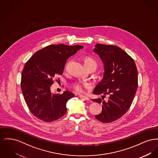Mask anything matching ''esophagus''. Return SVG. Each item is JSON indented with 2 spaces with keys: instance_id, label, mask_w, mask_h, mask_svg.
I'll use <instances>...</instances> for the list:
<instances>
[{
  "instance_id": "34e87169",
  "label": "esophagus",
  "mask_w": 158,
  "mask_h": 158,
  "mask_svg": "<svg viewBox=\"0 0 158 158\" xmlns=\"http://www.w3.org/2000/svg\"><path fill=\"white\" fill-rule=\"evenodd\" d=\"M79 97L80 98H83L86 101H89V98H88V97L86 96H85V95H79Z\"/></svg>"
}]
</instances>
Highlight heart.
Segmentation results:
<instances>
[{
	"label": "heart",
	"mask_w": 158,
	"mask_h": 158,
	"mask_svg": "<svg viewBox=\"0 0 158 158\" xmlns=\"http://www.w3.org/2000/svg\"><path fill=\"white\" fill-rule=\"evenodd\" d=\"M83 63L85 66L92 65L94 67H96L97 66V61L90 56L85 57L83 59ZM71 86L76 92L81 93L84 91L85 88L90 87L91 84L87 81H76L75 82L72 83Z\"/></svg>",
	"instance_id": "b5f03b06"
}]
</instances>
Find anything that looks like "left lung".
I'll use <instances>...</instances> for the list:
<instances>
[{"mask_svg":"<svg viewBox=\"0 0 158 158\" xmlns=\"http://www.w3.org/2000/svg\"><path fill=\"white\" fill-rule=\"evenodd\" d=\"M94 52L102 61L104 72L93 94L110 96L107 102L92 99L102 104L101 113L95 117L102 123H111L125 114L132 104L138 86L137 69L134 60L117 46L97 44Z\"/></svg>","mask_w":158,"mask_h":158,"instance_id":"8db88e82","label":"left lung"}]
</instances>
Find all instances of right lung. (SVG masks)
Segmentation results:
<instances>
[{
	"instance_id": "1",
	"label": "right lung",
	"mask_w": 158,
	"mask_h": 158,
	"mask_svg": "<svg viewBox=\"0 0 158 158\" xmlns=\"http://www.w3.org/2000/svg\"><path fill=\"white\" fill-rule=\"evenodd\" d=\"M82 45H50L38 50L26 63L21 75V89L31 113L45 122H52L66 113V103L75 95L68 90L53 94L54 76L61 75L68 59Z\"/></svg>"
}]
</instances>
